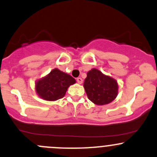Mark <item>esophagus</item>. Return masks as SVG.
<instances>
[{"instance_id": "obj_1", "label": "esophagus", "mask_w": 157, "mask_h": 157, "mask_svg": "<svg viewBox=\"0 0 157 157\" xmlns=\"http://www.w3.org/2000/svg\"><path fill=\"white\" fill-rule=\"evenodd\" d=\"M77 82L78 83H80V84H81L83 83V79L81 77H78V78H77Z\"/></svg>"}]
</instances>
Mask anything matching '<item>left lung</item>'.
Masks as SVG:
<instances>
[{"instance_id": "obj_1", "label": "left lung", "mask_w": 157, "mask_h": 157, "mask_svg": "<svg viewBox=\"0 0 157 157\" xmlns=\"http://www.w3.org/2000/svg\"><path fill=\"white\" fill-rule=\"evenodd\" d=\"M83 86L89 100L97 105L108 104L118 94V84L116 80L95 68L87 73Z\"/></svg>"}]
</instances>
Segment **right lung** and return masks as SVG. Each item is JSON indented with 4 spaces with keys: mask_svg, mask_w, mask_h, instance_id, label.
Masks as SVG:
<instances>
[{
    "mask_svg": "<svg viewBox=\"0 0 157 157\" xmlns=\"http://www.w3.org/2000/svg\"><path fill=\"white\" fill-rule=\"evenodd\" d=\"M75 83L74 77L55 68L48 76L36 81L35 89L42 99L54 101L63 98L68 87Z\"/></svg>",
    "mask_w": 157,
    "mask_h": 157,
    "instance_id": "obj_1",
    "label": "right lung"
}]
</instances>
